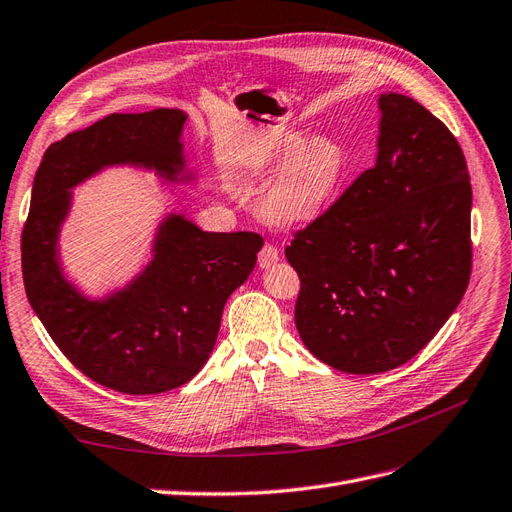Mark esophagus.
I'll list each match as a JSON object with an SVG mask.
<instances>
[{
    "label": "esophagus",
    "mask_w": 512,
    "mask_h": 512,
    "mask_svg": "<svg viewBox=\"0 0 512 512\" xmlns=\"http://www.w3.org/2000/svg\"><path fill=\"white\" fill-rule=\"evenodd\" d=\"M277 262H280V252H277V247L267 243L258 252V265H260V269H271V267L277 265Z\"/></svg>",
    "instance_id": "1"
}]
</instances>
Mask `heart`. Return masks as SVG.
I'll list each match as a JSON object with an SVG mask.
<instances>
[{
  "instance_id": "heart-1",
  "label": "heart",
  "mask_w": 512,
  "mask_h": 512,
  "mask_svg": "<svg viewBox=\"0 0 512 512\" xmlns=\"http://www.w3.org/2000/svg\"><path fill=\"white\" fill-rule=\"evenodd\" d=\"M275 164L280 168L262 190V213L277 226H305L333 203L348 156L331 136H290L277 149Z\"/></svg>"
}]
</instances>
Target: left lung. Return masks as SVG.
<instances>
[{
    "mask_svg": "<svg viewBox=\"0 0 512 512\" xmlns=\"http://www.w3.org/2000/svg\"><path fill=\"white\" fill-rule=\"evenodd\" d=\"M378 158L286 258L301 277L294 322L316 359L346 374L408 363L457 309L472 271V185L444 123L382 94Z\"/></svg>",
    "mask_w": 512,
    "mask_h": 512,
    "instance_id": "left-lung-1",
    "label": "left lung"
}]
</instances>
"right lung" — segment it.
<instances>
[{"label":"right lung","mask_w":512,"mask_h":512,"mask_svg":"<svg viewBox=\"0 0 512 512\" xmlns=\"http://www.w3.org/2000/svg\"><path fill=\"white\" fill-rule=\"evenodd\" d=\"M179 108L113 113L46 149L32 188L21 260L29 305L87 378L126 395L190 382L218 339L228 297L256 267V232H207L183 213L160 220L151 258L132 280L87 297L64 273L61 226L76 185L111 166L151 170L164 183L196 179L185 162Z\"/></svg>","instance_id":"1"}]
</instances>
